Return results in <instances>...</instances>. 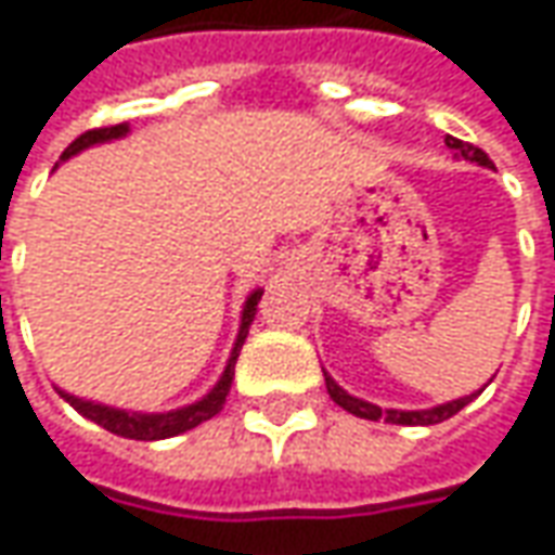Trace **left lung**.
I'll return each mask as SVG.
<instances>
[{
    "label": "left lung",
    "instance_id": "left-lung-1",
    "mask_svg": "<svg viewBox=\"0 0 555 555\" xmlns=\"http://www.w3.org/2000/svg\"><path fill=\"white\" fill-rule=\"evenodd\" d=\"M446 146L454 150V156L457 159H467V163L476 165H486L491 168V159H488L486 153L479 150V146L464 144V141H457V138H446ZM325 374V390L328 396L335 399L337 405L344 411H350L356 417H365V421H387V424H399V427H433V424H442V421H449L454 417L457 411L469 405L479 392H469V396H461V399H451V402H442V405H433V409H414V411H402V409H380V405H374V402H365V399H359V396H350V392L344 390L340 384H337L332 374L322 369Z\"/></svg>",
    "mask_w": 555,
    "mask_h": 555
}]
</instances>
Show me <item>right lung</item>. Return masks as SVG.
Listing matches in <instances>:
<instances>
[{
    "mask_svg": "<svg viewBox=\"0 0 555 555\" xmlns=\"http://www.w3.org/2000/svg\"><path fill=\"white\" fill-rule=\"evenodd\" d=\"M125 134H128V122L86 131V134H79V138L64 150L61 163H67L69 156L82 153V150H88V146L109 144V141H119V138H125ZM260 295H263V288H255L251 295L245 297V304H242V315H240V335H236V344H233V350H230L227 369H223V374L218 377V384L205 392L202 399H196V402H190V405H183V409H171V411H131V409H116V405H104V402H91V399H79V396H73V392L57 387L61 399L69 402V405L79 411L82 417L94 421L98 427L116 433V436H125V439L156 442V439H171V436H181V433L199 427L202 421L215 417V414L223 409V402H227V392H230V384H233V372H236V359H240L242 344H245V337H248V325L255 322V313H258Z\"/></svg>",
    "mask_w": 555,
    "mask_h": 555,
    "instance_id": "1",
    "label": "right lung"
}]
</instances>
